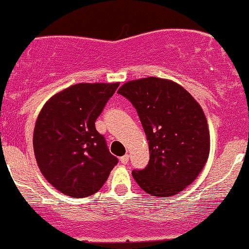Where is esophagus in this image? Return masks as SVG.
I'll return each instance as SVG.
<instances>
[{
    "label": "esophagus",
    "mask_w": 249,
    "mask_h": 249,
    "mask_svg": "<svg viewBox=\"0 0 249 249\" xmlns=\"http://www.w3.org/2000/svg\"><path fill=\"white\" fill-rule=\"evenodd\" d=\"M120 162H122V164H124V165H126L127 162H129V155H127V154L123 155V157L120 158Z\"/></svg>",
    "instance_id": "1"
}]
</instances>
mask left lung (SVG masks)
I'll list each match as a JSON object with an SVG mask.
<instances>
[{
  "label": "left lung",
  "instance_id": "left-lung-1",
  "mask_svg": "<svg viewBox=\"0 0 249 249\" xmlns=\"http://www.w3.org/2000/svg\"><path fill=\"white\" fill-rule=\"evenodd\" d=\"M118 94L136 108L149 147L147 166L132 171L137 184L153 196L182 192L201 172L210 153L200 105L184 88L157 77L125 83Z\"/></svg>",
  "mask_w": 249,
  "mask_h": 249
}]
</instances>
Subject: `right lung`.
<instances>
[{
    "mask_svg": "<svg viewBox=\"0 0 249 249\" xmlns=\"http://www.w3.org/2000/svg\"><path fill=\"white\" fill-rule=\"evenodd\" d=\"M119 83H79L44 105L34 131L39 170L62 194L87 197L99 192L118 158L109 153L95 122Z\"/></svg>",
    "mask_w": 249,
    "mask_h": 249,
    "instance_id": "obj_1",
    "label": "right lung"
}]
</instances>
